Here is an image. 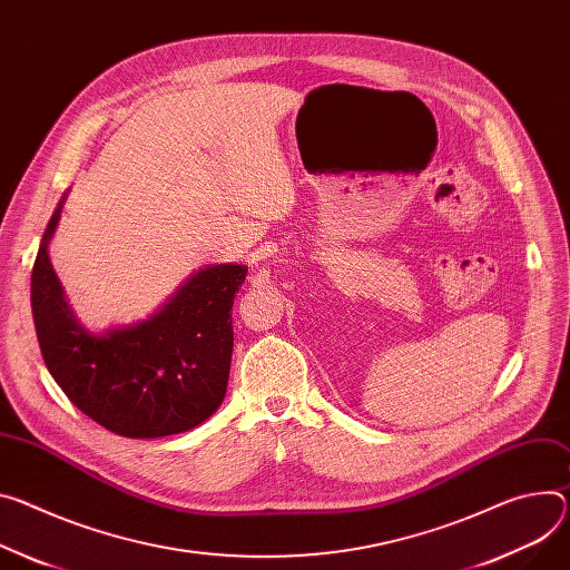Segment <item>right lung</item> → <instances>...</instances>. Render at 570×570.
Here are the masks:
<instances>
[{
  "label": "right lung",
  "instance_id": "right-lung-1",
  "mask_svg": "<svg viewBox=\"0 0 570 570\" xmlns=\"http://www.w3.org/2000/svg\"><path fill=\"white\" fill-rule=\"evenodd\" d=\"M66 197L47 223L31 273V312L49 375L88 419L120 436L159 439L202 425L227 393L232 306L247 268L204 266L149 316L90 332L47 252Z\"/></svg>",
  "mask_w": 570,
  "mask_h": 570
}]
</instances>
